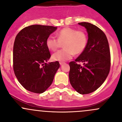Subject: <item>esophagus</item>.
Listing matches in <instances>:
<instances>
[{"label": "esophagus", "mask_w": 122, "mask_h": 122, "mask_svg": "<svg viewBox=\"0 0 122 122\" xmlns=\"http://www.w3.org/2000/svg\"><path fill=\"white\" fill-rule=\"evenodd\" d=\"M64 63H65L64 62H60V64L61 65H61L64 64Z\"/></svg>", "instance_id": "34e87169"}]
</instances>
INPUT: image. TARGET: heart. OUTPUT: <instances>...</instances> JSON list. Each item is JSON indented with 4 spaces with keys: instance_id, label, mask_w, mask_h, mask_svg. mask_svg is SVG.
Instances as JSON below:
<instances>
[{
    "instance_id": "1",
    "label": "heart",
    "mask_w": 122,
    "mask_h": 122,
    "mask_svg": "<svg viewBox=\"0 0 122 122\" xmlns=\"http://www.w3.org/2000/svg\"><path fill=\"white\" fill-rule=\"evenodd\" d=\"M57 38L50 35L46 40L49 50L55 51L63 44L64 49L52 54L54 61H66L72 58L74 54L79 55L84 51L87 44V36L83 30L66 27L56 34Z\"/></svg>"
}]
</instances>
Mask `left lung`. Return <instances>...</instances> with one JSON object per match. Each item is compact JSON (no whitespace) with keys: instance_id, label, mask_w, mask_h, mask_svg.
I'll list each match as a JSON object with an SVG mask.
<instances>
[{"instance_id":"1","label":"left lung","mask_w":122,"mask_h":122,"mask_svg":"<svg viewBox=\"0 0 122 122\" xmlns=\"http://www.w3.org/2000/svg\"><path fill=\"white\" fill-rule=\"evenodd\" d=\"M88 33V41L84 51L75 61L69 63V79L72 87L81 94L92 93L104 83L110 69V52L105 34L94 25L78 23ZM81 62L83 66L77 63Z\"/></svg>"}]
</instances>
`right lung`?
I'll use <instances>...</instances> for the list:
<instances>
[{
	"mask_svg": "<svg viewBox=\"0 0 122 122\" xmlns=\"http://www.w3.org/2000/svg\"><path fill=\"white\" fill-rule=\"evenodd\" d=\"M52 26L34 25L22 29L15 39L13 67L20 84L27 90L42 93L51 86L58 61L46 63L51 57L47 38L56 29Z\"/></svg>",
	"mask_w": 122,
	"mask_h": 122,
	"instance_id": "1",
	"label": "right lung"
}]
</instances>
